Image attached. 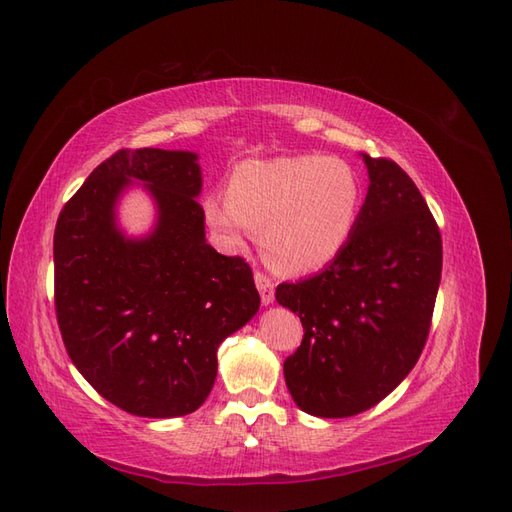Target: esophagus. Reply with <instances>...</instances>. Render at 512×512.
I'll return each mask as SVG.
<instances>
[{
  "label": "esophagus",
  "instance_id": "esophagus-1",
  "mask_svg": "<svg viewBox=\"0 0 512 512\" xmlns=\"http://www.w3.org/2000/svg\"><path fill=\"white\" fill-rule=\"evenodd\" d=\"M254 280H256V288H258V292H260L262 305H271V303H273V299H275L273 282L269 280L267 275H262V273H256V275H254Z\"/></svg>",
  "mask_w": 512,
  "mask_h": 512
}]
</instances>
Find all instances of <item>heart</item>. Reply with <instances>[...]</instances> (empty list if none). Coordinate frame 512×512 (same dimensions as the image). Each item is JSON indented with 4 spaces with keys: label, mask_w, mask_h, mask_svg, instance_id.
<instances>
[{
    "label": "heart",
    "mask_w": 512,
    "mask_h": 512,
    "mask_svg": "<svg viewBox=\"0 0 512 512\" xmlns=\"http://www.w3.org/2000/svg\"><path fill=\"white\" fill-rule=\"evenodd\" d=\"M363 190L339 158L247 160L232 170L228 194H207V226L228 252L243 250L250 230L273 267L312 273L344 250L359 220Z\"/></svg>",
    "instance_id": "1"
}]
</instances>
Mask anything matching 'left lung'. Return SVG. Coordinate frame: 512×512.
Segmentation results:
<instances>
[{"instance_id":"8db88e82","label":"left lung","mask_w":512,"mask_h":512,"mask_svg":"<svg viewBox=\"0 0 512 512\" xmlns=\"http://www.w3.org/2000/svg\"><path fill=\"white\" fill-rule=\"evenodd\" d=\"M361 158L369 188L346 247L318 275L275 290L305 331L284 361L286 386L318 418L361 414L404 382L442 275L440 230L414 181L391 160Z\"/></svg>"}]
</instances>
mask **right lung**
<instances>
[{"instance_id": "obj_1", "label": "right lung", "mask_w": 512, "mask_h": 512, "mask_svg": "<svg viewBox=\"0 0 512 512\" xmlns=\"http://www.w3.org/2000/svg\"><path fill=\"white\" fill-rule=\"evenodd\" d=\"M134 187L157 209L145 236L118 224ZM194 151L121 149L61 209L53 239L55 309L72 363L136 416H185L205 404L218 348L260 307L254 275L205 237Z\"/></svg>"}]
</instances>
